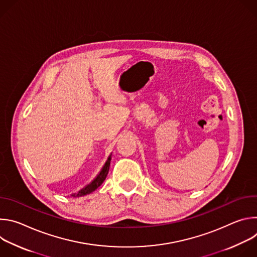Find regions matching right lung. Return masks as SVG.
<instances>
[{
  "label": "right lung",
  "mask_w": 257,
  "mask_h": 257,
  "mask_svg": "<svg viewBox=\"0 0 257 257\" xmlns=\"http://www.w3.org/2000/svg\"><path fill=\"white\" fill-rule=\"evenodd\" d=\"M111 160H112V154L108 156L106 162L104 163V165L102 166L101 170L99 171V173L96 175V177L87 184L85 187H83L82 189H80L78 192L75 193H72L70 196L71 197H80V196H84L87 195L91 192H93L95 189H97L101 184L102 182L105 180L107 173H108V169H109V165H111Z\"/></svg>",
  "instance_id": "add662e5"
}]
</instances>
